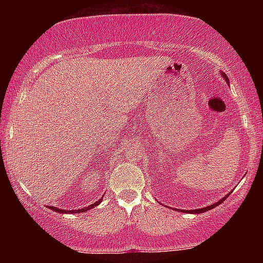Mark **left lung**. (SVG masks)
<instances>
[{
  "label": "left lung",
  "mask_w": 263,
  "mask_h": 263,
  "mask_svg": "<svg viewBox=\"0 0 263 263\" xmlns=\"http://www.w3.org/2000/svg\"><path fill=\"white\" fill-rule=\"evenodd\" d=\"M220 74H221V77L224 78V80L228 82V85H230V81H229V78H228V75H226L224 71H220ZM230 194L231 193H229L228 195H225L224 197H222V199H220L218 201V202H215V203H213V204H211V206H207V207H202V208H197V210H190V211H186L188 212V213H192V214H200V213H204V212H207V211H210V210H212V208H214V207H217L218 204H220V203H222L224 202V200L226 199V197H228ZM181 212H184L183 210H181Z\"/></svg>",
  "instance_id": "obj_1"
}]
</instances>
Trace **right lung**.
<instances>
[{
	"mask_svg": "<svg viewBox=\"0 0 263 263\" xmlns=\"http://www.w3.org/2000/svg\"><path fill=\"white\" fill-rule=\"evenodd\" d=\"M103 201V197L102 199H99L98 201H96L95 203L93 204H89V206H87V207H84V208H81V210H71V211H67V210H62V208H57V207H53V206H50L49 208L50 210H52V211H55V212H57V213H64V214H75V213H82V212H87L88 210H91V208H93V207H96V206H98V204L102 202Z\"/></svg>",
	"mask_w": 263,
	"mask_h": 263,
	"instance_id": "add662e5",
	"label": "right lung"
}]
</instances>
